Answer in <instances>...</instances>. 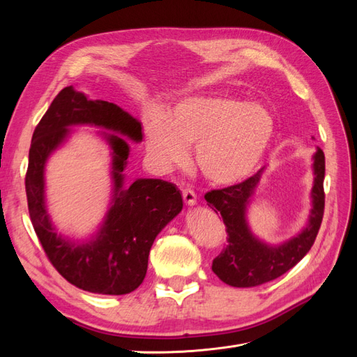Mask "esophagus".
Returning <instances> with one entry per match:
<instances>
[{"mask_svg": "<svg viewBox=\"0 0 357 357\" xmlns=\"http://www.w3.org/2000/svg\"><path fill=\"white\" fill-rule=\"evenodd\" d=\"M181 195H183V199H185L186 205H190V207H192V205L197 204V195H195V192H193V190L183 189Z\"/></svg>", "mask_w": 357, "mask_h": 357, "instance_id": "obj_1", "label": "esophagus"}]
</instances>
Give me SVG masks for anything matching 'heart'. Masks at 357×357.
<instances>
[{"label": "heart", "mask_w": 357, "mask_h": 357, "mask_svg": "<svg viewBox=\"0 0 357 357\" xmlns=\"http://www.w3.org/2000/svg\"><path fill=\"white\" fill-rule=\"evenodd\" d=\"M275 137V119L261 104L226 93L192 95L167 113L150 112L144 139L150 160L171 171L195 144V162L214 185L228 186L250 177Z\"/></svg>", "instance_id": "b5f03b06"}]
</instances>
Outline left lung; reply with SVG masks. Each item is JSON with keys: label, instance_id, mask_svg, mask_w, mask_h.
<instances>
[{"label": "left lung", "instance_id": "obj_1", "mask_svg": "<svg viewBox=\"0 0 357 357\" xmlns=\"http://www.w3.org/2000/svg\"><path fill=\"white\" fill-rule=\"evenodd\" d=\"M264 169L240 185L205 193L208 207L222 214L228 232V245L214 259L211 269L223 283L234 287H255L287 273L310 252L321 225L325 210V153L321 149L317 147L312 156L314 181L308 223L298 235L277 245L259 240L247 222V207L261 183Z\"/></svg>", "mask_w": 357, "mask_h": 357}]
</instances>
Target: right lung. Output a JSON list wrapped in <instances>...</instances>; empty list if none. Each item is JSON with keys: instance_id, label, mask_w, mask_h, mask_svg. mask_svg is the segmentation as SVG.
Returning <instances> with one entry per match:
<instances>
[{"instance_id": "obj_1", "label": "right lung", "mask_w": 357, "mask_h": 357, "mask_svg": "<svg viewBox=\"0 0 357 357\" xmlns=\"http://www.w3.org/2000/svg\"><path fill=\"white\" fill-rule=\"evenodd\" d=\"M75 126H95L111 147L114 183L111 207L89 239L73 241L59 234L45 205V164ZM142 122L121 107L89 100L73 86L63 88L41 117L31 139L25 178L32 226L58 273L86 291L100 295L131 294L147 273L150 248L158 234L183 208L180 190L160 178L125 183L129 144L143 142Z\"/></svg>"}]
</instances>
